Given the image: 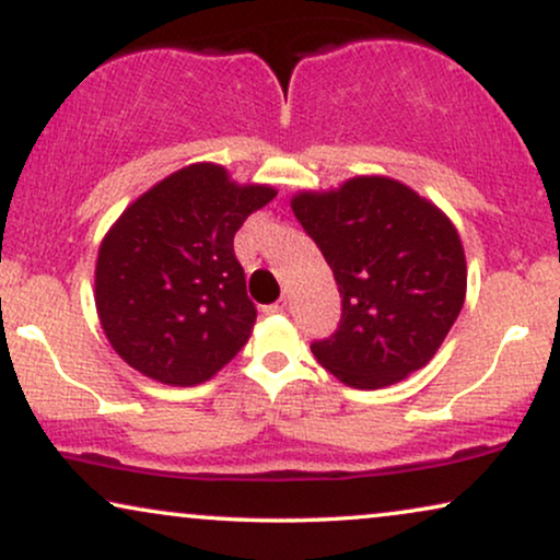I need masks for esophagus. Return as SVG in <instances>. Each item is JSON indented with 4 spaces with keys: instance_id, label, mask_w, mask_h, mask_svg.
Instances as JSON below:
<instances>
[{
    "instance_id": "34e87169",
    "label": "esophagus",
    "mask_w": 560,
    "mask_h": 560,
    "mask_svg": "<svg viewBox=\"0 0 560 560\" xmlns=\"http://www.w3.org/2000/svg\"><path fill=\"white\" fill-rule=\"evenodd\" d=\"M287 310V300H279V302H273V304H266L264 307V315H281V312Z\"/></svg>"
}]
</instances>
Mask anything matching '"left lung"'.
<instances>
[{"label": "left lung", "mask_w": 560, "mask_h": 560, "mask_svg": "<svg viewBox=\"0 0 560 560\" xmlns=\"http://www.w3.org/2000/svg\"><path fill=\"white\" fill-rule=\"evenodd\" d=\"M292 210L342 296L338 330L312 342L319 366L353 389H384L428 366L466 300L448 214L389 176L300 191Z\"/></svg>", "instance_id": "8db88e82"}]
</instances>
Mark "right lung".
<instances>
[{"label": "right lung", "instance_id": "right-lung-1", "mask_svg": "<svg viewBox=\"0 0 560 560\" xmlns=\"http://www.w3.org/2000/svg\"><path fill=\"white\" fill-rule=\"evenodd\" d=\"M273 197V186L237 184L218 163H191L119 214L96 256L94 302L128 366L194 386L233 361L256 325L233 237Z\"/></svg>", "mask_w": 560, "mask_h": 560}]
</instances>
